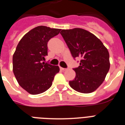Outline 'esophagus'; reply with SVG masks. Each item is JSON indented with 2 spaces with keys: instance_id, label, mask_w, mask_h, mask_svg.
Masks as SVG:
<instances>
[{
  "instance_id": "obj_1",
  "label": "esophagus",
  "mask_w": 125,
  "mask_h": 125,
  "mask_svg": "<svg viewBox=\"0 0 125 125\" xmlns=\"http://www.w3.org/2000/svg\"><path fill=\"white\" fill-rule=\"evenodd\" d=\"M60 69L62 71H66L67 70L66 68H63V67H60Z\"/></svg>"
}]
</instances>
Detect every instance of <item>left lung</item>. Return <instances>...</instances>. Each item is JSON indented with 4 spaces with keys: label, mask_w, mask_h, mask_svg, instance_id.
Wrapping results in <instances>:
<instances>
[{
    "label": "left lung",
    "mask_w": 125,
    "mask_h": 125,
    "mask_svg": "<svg viewBox=\"0 0 125 125\" xmlns=\"http://www.w3.org/2000/svg\"><path fill=\"white\" fill-rule=\"evenodd\" d=\"M73 58H80V65L69 85L75 91L89 93L95 91L104 80L110 69L107 49L95 35L82 28L62 30L60 32Z\"/></svg>",
    "instance_id": "left-lung-1"
}]
</instances>
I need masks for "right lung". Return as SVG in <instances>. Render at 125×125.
I'll list each match as a JSON object with an SVG mask.
<instances>
[{
  "label": "right lung",
  "mask_w": 125,
  "mask_h": 125,
  "mask_svg": "<svg viewBox=\"0 0 125 125\" xmlns=\"http://www.w3.org/2000/svg\"><path fill=\"white\" fill-rule=\"evenodd\" d=\"M61 29L39 26L24 35L13 56V71L19 85L32 95L49 89L58 66L43 62L48 55L47 43Z\"/></svg>",
  "instance_id": "obj_1"
}]
</instances>
